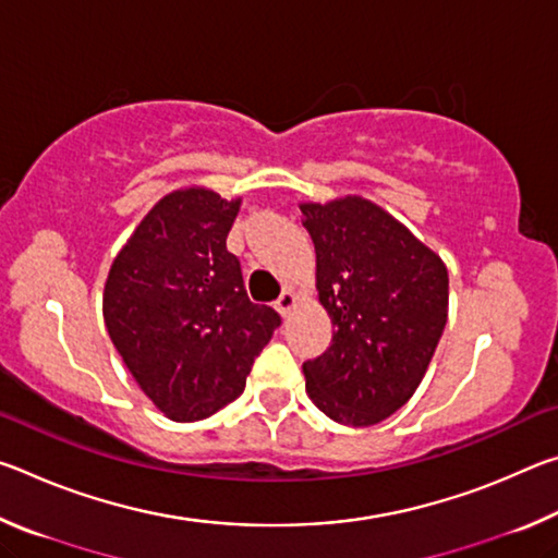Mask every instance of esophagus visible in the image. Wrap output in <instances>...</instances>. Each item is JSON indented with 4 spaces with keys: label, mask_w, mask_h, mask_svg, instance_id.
Returning <instances> with one entry per match:
<instances>
[{
    "label": "esophagus",
    "mask_w": 558,
    "mask_h": 558,
    "mask_svg": "<svg viewBox=\"0 0 558 558\" xmlns=\"http://www.w3.org/2000/svg\"><path fill=\"white\" fill-rule=\"evenodd\" d=\"M295 305H298V298H295V292H290V290L282 292V295L278 298V302H276L278 313H280L282 317H288V315L292 313V310H295Z\"/></svg>",
    "instance_id": "obj_1"
}]
</instances>
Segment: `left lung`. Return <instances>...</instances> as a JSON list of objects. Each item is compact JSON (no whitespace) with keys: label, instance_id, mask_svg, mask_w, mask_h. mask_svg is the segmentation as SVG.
<instances>
[{"label":"left lung","instance_id":"1","mask_svg":"<svg viewBox=\"0 0 558 558\" xmlns=\"http://www.w3.org/2000/svg\"><path fill=\"white\" fill-rule=\"evenodd\" d=\"M317 253V298L335 325L323 356L302 364L319 411L374 426L411 399L448 319V268L436 251L364 196L302 202Z\"/></svg>","mask_w":558,"mask_h":558}]
</instances>
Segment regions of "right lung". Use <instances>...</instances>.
I'll use <instances>...</instances> for the list:
<instances>
[{
    "label": "right lung",
    "instance_id": "right-lung-1",
    "mask_svg": "<svg viewBox=\"0 0 558 558\" xmlns=\"http://www.w3.org/2000/svg\"><path fill=\"white\" fill-rule=\"evenodd\" d=\"M239 199L209 186L162 196L112 260L102 317L132 379L167 418L194 423L239 399L280 315L253 305L226 251Z\"/></svg>",
    "mask_w": 558,
    "mask_h": 558
}]
</instances>
